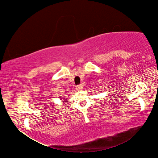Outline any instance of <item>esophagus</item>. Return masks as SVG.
<instances>
[{
	"instance_id": "obj_1",
	"label": "esophagus",
	"mask_w": 158,
	"mask_h": 158,
	"mask_svg": "<svg viewBox=\"0 0 158 158\" xmlns=\"http://www.w3.org/2000/svg\"><path fill=\"white\" fill-rule=\"evenodd\" d=\"M77 88V90H81L83 89V86L82 85H77V88Z\"/></svg>"
}]
</instances>
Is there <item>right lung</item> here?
<instances>
[{"mask_svg": "<svg viewBox=\"0 0 158 158\" xmlns=\"http://www.w3.org/2000/svg\"><path fill=\"white\" fill-rule=\"evenodd\" d=\"M59 98H60V99H61V102H62L63 103H65V102H68V101H67L66 99H65V98H64V97H61H61H59Z\"/></svg>", "mask_w": 158, "mask_h": 158, "instance_id": "add662e5", "label": "right lung"}]
</instances>
